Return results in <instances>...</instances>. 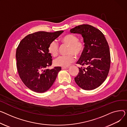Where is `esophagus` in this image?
Wrapping results in <instances>:
<instances>
[{
	"mask_svg": "<svg viewBox=\"0 0 127 127\" xmlns=\"http://www.w3.org/2000/svg\"><path fill=\"white\" fill-rule=\"evenodd\" d=\"M69 67H62V69H67Z\"/></svg>",
	"mask_w": 127,
	"mask_h": 127,
	"instance_id": "34e87169",
	"label": "esophagus"
}]
</instances>
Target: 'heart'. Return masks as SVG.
I'll list each match as a JSON object with an SVG mask.
<instances>
[{
  "mask_svg": "<svg viewBox=\"0 0 127 127\" xmlns=\"http://www.w3.org/2000/svg\"><path fill=\"white\" fill-rule=\"evenodd\" d=\"M63 43L69 46L68 54L67 56H62L58 58L55 61V64L58 66L67 67L75 60L74 56L78 57L81 56L85 49V45L81 41H79L77 36L73 34H67L60 39ZM49 53L53 57H56L59 53V46L57 42L52 41L48 46Z\"/></svg>",
  "mask_w": 127,
  "mask_h": 127,
  "instance_id": "obj_1",
  "label": "heart"
}]
</instances>
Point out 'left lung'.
Wrapping results in <instances>:
<instances>
[{
    "mask_svg": "<svg viewBox=\"0 0 127 127\" xmlns=\"http://www.w3.org/2000/svg\"><path fill=\"white\" fill-rule=\"evenodd\" d=\"M70 32L81 34L85 43L84 52L77 62L82 66L75 82L83 89H95L106 79L110 67L108 42L102 32L90 25H78Z\"/></svg>",
    "mask_w": 127,
    "mask_h": 127,
    "instance_id": "obj_1",
    "label": "left lung"
}]
</instances>
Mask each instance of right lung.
Instances as JSON below:
<instances>
[{
  "mask_svg": "<svg viewBox=\"0 0 127 127\" xmlns=\"http://www.w3.org/2000/svg\"><path fill=\"white\" fill-rule=\"evenodd\" d=\"M38 32L25 37L16 50L17 68L24 85L33 91L43 93L52 87L61 67L52 69V57L48 46L63 32Z\"/></svg>",
  "mask_w": 127,
  "mask_h": 127,
  "instance_id": "right-lung-1",
  "label": "right lung"
}]
</instances>
